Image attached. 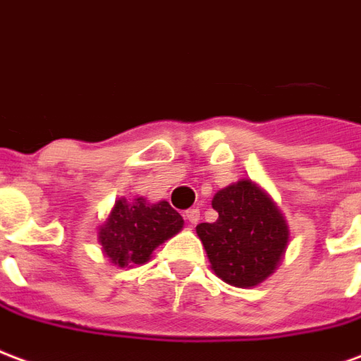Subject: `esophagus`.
Returning <instances> with one entry per match:
<instances>
[{"label": "esophagus", "instance_id": "34e87169", "mask_svg": "<svg viewBox=\"0 0 361 361\" xmlns=\"http://www.w3.org/2000/svg\"><path fill=\"white\" fill-rule=\"evenodd\" d=\"M186 221L190 223V227H194V225L198 223V221H200V209H198V207H192V209H188V212H186Z\"/></svg>", "mask_w": 361, "mask_h": 361}]
</instances>
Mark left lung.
<instances>
[{
  "instance_id": "1",
  "label": "left lung",
  "mask_w": 361,
  "mask_h": 361,
  "mask_svg": "<svg viewBox=\"0 0 361 361\" xmlns=\"http://www.w3.org/2000/svg\"><path fill=\"white\" fill-rule=\"evenodd\" d=\"M219 217L196 227L213 273L236 288L271 277L285 259L290 231L269 194L252 178L228 184L212 200Z\"/></svg>"
}]
</instances>
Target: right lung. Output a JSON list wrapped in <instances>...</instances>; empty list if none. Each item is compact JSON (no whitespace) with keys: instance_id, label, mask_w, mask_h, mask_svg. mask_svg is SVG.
<instances>
[{"instance_id":"right-lung-1","label":"right lung","mask_w":361,"mask_h":361,"mask_svg":"<svg viewBox=\"0 0 361 361\" xmlns=\"http://www.w3.org/2000/svg\"><path fill=\"white\" fill-rule=\"evenodd\" d=\"M184 219L169 202L117 198L107 219L97 227V242L109 264L134 267L152 259L154 250L180 233Z\"/></svg>"}]
</instances>
